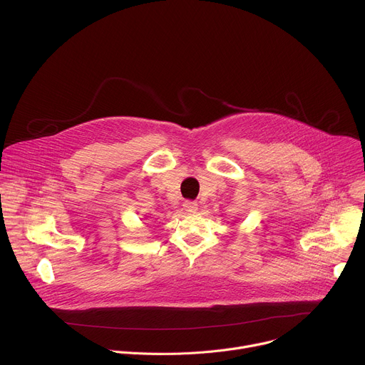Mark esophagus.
Returning <instances> with one entry per match:
<instances>
[{
	"mask_svg": "<svg viewBox=\"0 0 365 365\" xmlns=\"http://www.w3.org/2000/svg\"><path fill=\"white\" fill-rule=\"evenodd\" d=\"M183 210H185L187 214H193V212H196V210H197V203L193 202V200H186V202L183 203Z\"/></svg>",
	"mask_w": 365,
	"mask_h": 365,
	"instance_id": "34e87169",
	"label": "esophagus"
}]
</instances>
